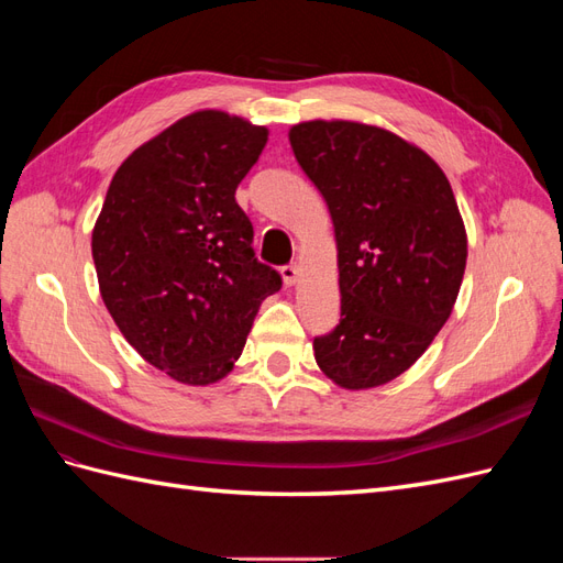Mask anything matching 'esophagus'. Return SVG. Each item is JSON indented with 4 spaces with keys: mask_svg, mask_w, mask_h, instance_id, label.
<instances>
[{
    "mask_svg": "<svg viewBox=\"0 0 563 563\" xmlns=\"http://www.w3.org/2000/svg\"><path fill=\"white\" fill-rule=\"evenodd\" d=\"M282 277H284V284L286 286H294L300 277V265H284L282 267Z\"/></svg>",
    "mask_w": 563,
    "mask_h": 563,
    "instance_id": "34e87169",
    "label": "esophagus"
}]
</instances>
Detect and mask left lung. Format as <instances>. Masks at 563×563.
<instances>
[{
    "label": "left lung",
    "instance_id": "1",
    "mask_svg": "<svg viewBox=\"0 0 563 563\" xmlns=\"http://www.w3.org/2000/svg\"><path fill=\"white\" fill-rule=\"evenodd\" d=\"M288 141L338 246L340 323L314 338V360L345 389L385 385L432 345L463 284L467 234L451 183L428 152L373 124L312 119Z\"/></svg>",
    "mask_w": 563,
    "mask_h": 563
}]
</instances>
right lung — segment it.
<instances>
[{
  "label": "right lung",
  "mask_w": 563,
  "mask_h": 563,
  "mask_svg": "<svg viewBox=\"0 0 563 563\" xmlns=\"http://www.w3.org/2000/svg\"><path fill=\"white\" fill-rule=\"evenodd\" d=\"M267 129L223 110L178 119L117 168L93 225L100 296L147 364L183 385L225 378L277 269L234 199Z\"/></svg>",
  "instance_id": "right-lung-1"
}]
</instances>
